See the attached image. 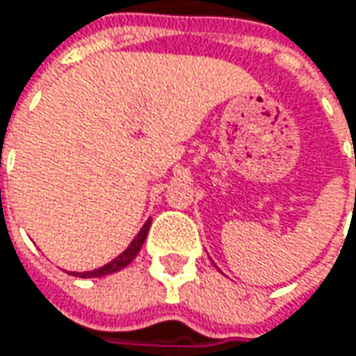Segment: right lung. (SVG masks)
I'll list each match as a JSON object with an SVG mask.
<instances>
[{
  "label": "right lung",
  "instance_id": "1",
  "mask_svg": "<svg viewBox=\"0 0 356 356\" xmlns=\"http://www.w3.org/2000/svg\"><path fill=\"white\" fill-rule=\"evenodd\" d=\"M150 222H152V218H148L145 222V226L140 228V232L134 236V241L128 244V248L122 252V254H118L113 261H110L108 265H104V267H99V269H93V271H85V273H73V275H79L83 279H91V277H104V275H110L115 273V271H122L124 267H128L132 261H134V257L138 254V250L143 248V244L146 241V234H148V228H150Z\"/></svg>",
  "mask_w": 356,
  "mask_h": 356
}]
</instances>
